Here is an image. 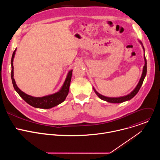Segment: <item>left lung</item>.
I'll return each instance as SVG.
<instances>
[{
  "label": "left lung",
  "instance_id": "8db88e82",
  "mask_svg": "<svg viewBox=\"0 0 160 160\" xmlns=\"http://www.w3.org/2000/svg\"><path fill=\"white\" fill-rule=\"evenodd\" d=\"M138 41L141 44L142 47V49H143V51H144V52H145L144 48L143 46V44H142V42L139 40H138ZM144 66H143V70H142V73L141 77V78L139 80V82L138 83V85H137L135 88L132 91V92L130 94H127L126 96H120V97H116V98H115V97H114V98L107 97V96H104L99 94L98 92V91H96L95 88L93 87V89L94 90L95 93L96 94V95L101 99H102L103 101H106L108 102H110V103H122V102L129 101L131 99H132L138 93L139 90L140 88L141 87V86L142 85V83L144 82V78L146 77V73H147V61H146V57H145V53L144 54Z\"/></svg>",
  "mask_w": 160,
  "mask_h": 160
}]
</instances>
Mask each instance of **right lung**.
I'll use <instances>...</instances> for the list:
<instances>
[{
	"label": "right lung",
	"mask_w": 160,
	"mask_h": 160,
	"mask_svg": "<svg viewBox=\"0 0 160 160\" xmlns=\"http://www.w3.org/2000/svg\"><path fill=\"white\" fill-rule=\"evenodd\" d=\"M16 50L17 49L16 48L12 53L11 58V79L14 88L16 91V92L20 96V97L30 106L36 108L41 109H50L60 104L63 101H64L68 94V92H69L73 70H71L68 72L62 87L58 92L43 97H33L30 96L28 94H27L24 92H22V90L19 88L14 78L13 61Z\"/></svg>",
	"instance_id": "1"
}]
</instances>
